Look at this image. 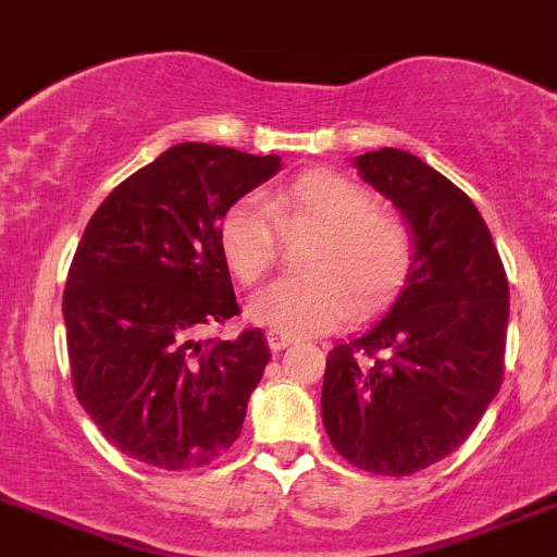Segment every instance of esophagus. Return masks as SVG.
<instances>
[{
    "label": "esophagus",
    "mask_w": 557,
    "mask_h": 557,
    "mask_svg": "<svg viewBox=\"0 0 557 557\" xmlns=\"http://www.w3.org/2000/svg\"><path fill=\"white\" fill-rule=\"evenodd\" d=\"M265 341H268V346H271V351H284V348L292 343V337L284 335V332H278V330H271L265 335Z\"/></svg>",
    "instance_id": "34e87169"
}]
</instances>
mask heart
Here are the masks:
<instances>
[{
	"instance_id": "b5f03b06",
	"label": "heart",
	"mask_w": 557,
	"mask_h": 557,
	"mask_svg": "<svg viewBox=\"0 0 557 557\" xmlns=\"http://www.w3.org/2000/svg\"><path fill=\"white\" fill-rule=\"evenodd\" d=\"M278 219L286 231H317L306 265L311 273L284 276L251 300L249 313L284 335H317L354 311L386 306L410 276L412 238L392 211L359 182L337 171H311L265 203L244 195L220 222L227 268L244 286L265 278L278 255Z\"/></svg>"
}]
</instances>
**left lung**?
Masks as SVG:
<instances>
[{"instance_id": "obj_1", "label": "left lung", "mask_w": 557, "mask_h": 557, "mask_svg": "<svg viewBox=\"0 0 557 557\" xmlns=\"http://www.w3.org/2000/svg\"><path fill=\"white\" fill-rule=\"evenodd\" d=\"M403 214L412 268L381 321L326 357L321 421L332 448L407 478L450 456L502 388L509 284L467 193L394 147L351 160Z\"/></svg>"}]
</instances>
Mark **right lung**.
I'll use <instances>...</instances> for the list:
<instances>
[{
    "label": "right lung",
    "mask_w": 557,
    "mask_h": 557,
    "mask_svg": "<svg viewBox=\"0 0 557 557\" xmlns=\"http://www.w3.org/2000/svg\"><path fill=\"white\" fill-rule=\"evenodd\" d=\"M278 169V154L185 141L90 216L64 292L69 367L79 405L125 456L182 472L238 440L271 359L265 335L200 332L238 313L222 216Z\"/></svg>",
    "instance_id": "right-lung-1"
}]
</instances>
